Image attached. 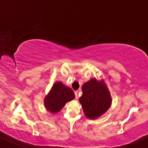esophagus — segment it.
Masks as SVG:
<instances>
[{
    "mask_svg": "<svg viewBox=\"0 0 148 148\" xmlns=\"http://www.w3.org/2000/svg\"><path fill=\"white\" fill-rule=\"evenodd\" d=\"M74 94H75V98L76 99L79 98V95H78V91L74 92Z\"/></svg>",
    "mask_w": 148,
    "mask_h": 148,
    "instance_id": "esophagus-1",
    "label": "esophagus"
}]
</instances>
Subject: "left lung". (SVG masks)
Returning a JSON list of instances; mask_svg holds the SVG:
<instances>
[{
  "instance_id": "obj_1",
  "label": "left lung",
  "mask_w": 148,
  "mask_h": 148,
  "mask_svg": "<svg viewBox=\"0 0 148 148\" xmlns=\"http://www.w3.org/2000/svg\"><path fill=\"white\" fill-rule=\"evenodd\" d=\"M82 96L79 98L87 118L95 119L106 112L111 106L110 92L103 80L93 78L82 86Z\"/></svg>"
}]
</instances>
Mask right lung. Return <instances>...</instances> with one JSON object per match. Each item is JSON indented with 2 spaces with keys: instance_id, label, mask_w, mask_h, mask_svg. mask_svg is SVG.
<instances>
[{
  "instance_id": "obj_1",
  "label": "right lung",
  "mask_w": 148,
  "mask_h": 148,
  "mask_svg": "<svg viewBox=\"0 0 148 148\" xmlns=\"http://www.w3.org/2000/svg\"><path fill=\"white\" fill-rule=\"evenodd\" d=\"M75 98L70 88L64 86L60 82H57L44 98V105L47 110L51 113H57L67 102Z\"/></svg>"
}]
</instances>
